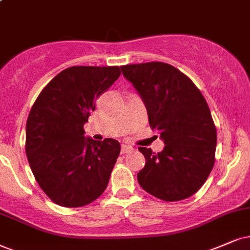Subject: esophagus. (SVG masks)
Segmentation results:
<instances>
[{
	"label": "esophagus",
	"instance_id": "esophagus-1",
	"mask_svg": "<svg viewBox=\"0 0 250 250\" xmlns=\"http://www.w3.org/2000/svg\"><path fill=\"white\" fill-rule=\"evenodd\" d=\"M132 148H134V147H132L131 145H129V144H122V146H121V152H122V153H128V152H130Z\"/></svg>",
	"mask_w": 250,
	"mask_h": 250
}]
</instances>
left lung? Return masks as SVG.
I'll return each mask as SVG.
<instances>
[{
	"mask_svg": "<svg viewBox=\"0 0 250 250\" xmlns=\"http://www.w3.org/2000/svg\"><path fill=\"white\" fill-rule=\"evenodd\" d=\"M121 71L146 107L151 128L165 143L158 153L138 148L145 157L138 183L163 201L190 197L214 165L217 131L204 97L190 78L167 63L128 64Z\"/></svg>",
	"mask_w": 250,
	"mask_h": 250,
	"instance_id": "obj_1",
	"label": "left lung"
}]
</instances>
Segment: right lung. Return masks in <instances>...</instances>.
Masks as SVG:
<instances>
[{"label": "right lung", "mask_w": 250, "mask_h": 250, "mask_svg": "<svg viewBox=\"0 0 250 250\" xmlns=\"http://www.w3.org/2000/svg\"><path fill=\"white\" fill-rule=\"evenodd\" d=\"M120 75L119 67L65 69L41 91L28 114V164L40 188L61 207H84L108 185L120 143L85 137L83 127L98 98Z\"/></svg>", "instance_id": "right-lung-1"}]
</instances>
